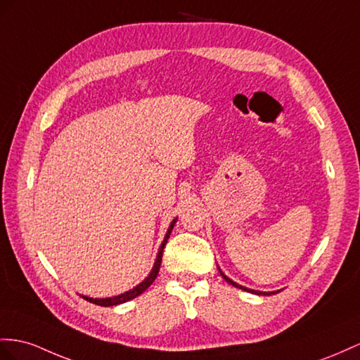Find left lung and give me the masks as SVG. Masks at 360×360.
Returning <instances> with one entry per match:
<instances>
[{
  "label": "left lung",
  "mask_w": 360,
  "mask_h": 360,
  "mask_svg": "<svg viewBox=\"0 0 360 360\" xmlns=\"http://www.w3.org/2000/svg\"><path fill=\"white\" fill-rule=\"evenodd\" d=\"M220 275H222L224 276V278L229 283V284H233L234 285V288H238V289H243V290H246V292H252V293H257V295H269V292H257V290H252V289H248V288H245V285H240V284H237V283H234L233 280H229L228 278V276L222 272V271H220ZM271 293H278V290H276V292H271Z\"/></svg>",
  "instance_id": "left-lung-1"
}]
</instances>
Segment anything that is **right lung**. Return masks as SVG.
Returning <instances> with one entry per match:
<instances>
[{
    "mask_svg": "<svg viewBox=\"0 0 360 360\" xmlns=\"http://www.w3.org/2000/svg\"><path fill=\"white\" fill-rule=\"evenodd\" d=\"M174 224H176V219H174L173 222H172V225H170V228H169L167 234H165V237H164V242H162V245L160 246L158 257H156V262H155V264H153V269H152V272L149 274V276H147V278H146L141 284H138L136 288H134L132 290L124 292V293H122V295H117V297H112V298H101V300H98V298H88V297H84V298H85L86 301L92 302V304H97V306H101V307H109V306H117V304H123V302H126V301H131V300L136 298L138 295H141V293H143L147 288H149V285L155 281L156 275H158V272H160V266H161V260H162V251H164V246H165V243H167V240H169V237H170V233H172V229H173Z\"/></svg>",
    "mask_w": 360,
    "mask_h": 360,
    "instance_id": "add662e5",
    "label": "right lung"
}]
</instances>
